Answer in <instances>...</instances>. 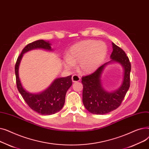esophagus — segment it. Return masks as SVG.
<instances>
[{
  "mask_svg": "<svg viewBox=\"0 0 149 149\" xmlns=\"http://www.w3.org/2000/svg\"><path fill=\"white\" fill-rule=\"evenodd\" d=\"M72 80L73 82H77L80 80V77L77 75H73L72 77Z\"/></svg>",
  "mask_w": 149,
  "mask_h": 149,
  "instance_id": "1",
  "label": "esophagus"
}]
</instances>
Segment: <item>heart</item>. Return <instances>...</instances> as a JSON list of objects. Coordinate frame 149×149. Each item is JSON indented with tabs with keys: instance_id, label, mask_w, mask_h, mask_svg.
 Returning a JSON list of instances; mask_svg holds the SVG:
<instances>
[{
	"instance_id": "obj_1",
	"label": "heart",
	"mask_w": 149,
	"mask_h": 149,
	"mask_svg": "<svg viewBox=\"0 0 149 149\" xmlns=\"http://www.w3.org/2000/svg\"><path fill=\"white\" fill-rule=\"evenodd\" d=\"M107 52V46L103 42L94 40L81 41L70 48L67 58L64 60V65L70 69L79 64L81 72L91 73L103 62Z\"/></svg>"
}]
</instances>
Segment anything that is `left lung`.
I'll return each mask as SVG.
<instances>
[{
    "label": "left lung",
    "instance_id": "left-lung-1",
    "mask_svg": "<svg viewBox=\"0 0 149 149\" xmlns=\"http://www.w3.org/2000/svg\"><path fill=\"white\" fill-rule=\"evenodd\" d=\"M112 48L110 61L99 67L93 73L81 78L83 103L85 108L93 114L104 115L118 108L130 87L129 59L125 52L113 43ZM111 62H117L123 68L124 77L121 86L115 91L109 93L103 88L100 77L105 66Z\"/></svg>",
    "mask_w": 149,
    "mask_h": 149
}]
</instances>
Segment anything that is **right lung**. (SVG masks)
I'll list each match as a JSON object with an SVG mask.
<instances>
[{"mask_svg":"<svg viewBox=\"0 0 149 149\" xmlns=\"http://www.w3.org/2000/svg\"><path fill=\"white\" fill-rule=\"evenodd\" d=\"M49 42L39 40L28 44L23 49L15 65V74L19 92L29 107L43 115H50L60 111L63 107L66 93L72 84L71 75L56 79L48 88L41 93H32L23 88L19 76V67L24 53L35 49L52 51Z\"/></svg>","mask_w":149,"mask_h":149,"instance_id":"right-lung-1","label":"right lung"}]
</instances>
